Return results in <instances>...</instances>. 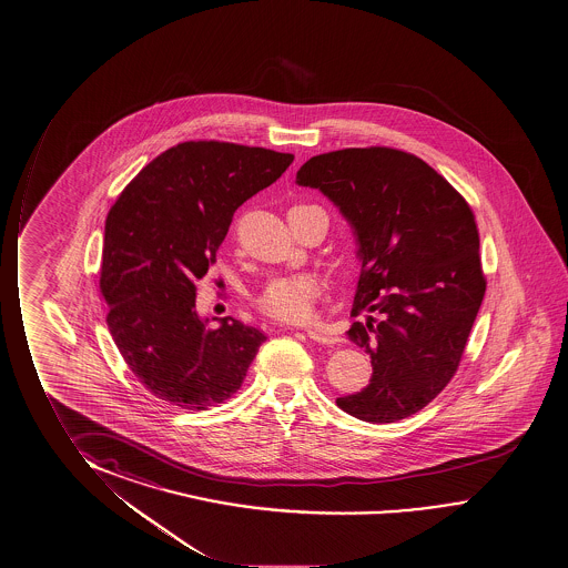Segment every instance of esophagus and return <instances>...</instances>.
<instances>
[{
	"label": "esophagus",
	"instance_id": "1",
	"mask_svg": "<svg viewBox=\"0 0 568 568\" xmlns=\"http://www.w3.org/2000/svg\"><path fill=\"white\" fill-rule=\"evenodd\" d=\"M305 335H307L310 339L315 341V343H322V345H333V343H337L335 337L325 335V333H322V331L307 329L305 331Z\"/></svg>",
	"mask_w": 568,
	"mask_h": 568
}]
</instances>
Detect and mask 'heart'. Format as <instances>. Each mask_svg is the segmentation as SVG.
<instances>
[{
	"instance_id": "heart-1",
	"label": "heart",
	"mask_w": 568,
	"mask_h": 568,
	"mask_svg": "<svg viewBox=\"0 0 568 568\" xmlns=\"http://www.w3.org/2000/svg\"><path fill=\"white\" fill-rule=\"evenodd\" d=\"M322 282L314 274H290L268 280L256 296L263 314L284 323H305L314 317Z\"/></svg>"
}]
</instances>
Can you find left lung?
<instances>
[{"instance_id":"1","label":"left lung","mask_w":568,"mask_h":568,"mask_svg":"<svg viewBox=\"0 0 568 568\" xmlns=\"http://www.w3.org/2000/svg\"><path fill=\"white\" fill-rule=\"evenodd\" d=\"M355 229L361 278L348 339L371 355L366 388L337 406L368 424H394L424 409L457 373L486 292L475 213L415 154L343 149L297 170Z\"/></svg>"}]
</instances>
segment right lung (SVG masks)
<instances>
[{
	"mask_svg": "<svg viewBox=\"0 0 568 568\" xmlns=\"http://www.w3.org/2000/svg\"><path fill=\"white\" fill-rule=\"evenodd\" d=\"M294 154L186 141L159 154L105 220L100 292L108 327L136 381L180 409H207L245 381L263 331L195 314V280L215 263L233 213L282 176Z\"/></svg>",
	"mask_w": 568,
	"mask_h": 568,
	"instance_id": "right-lung-1",
	"label": "right lung"
}]
</instances>
